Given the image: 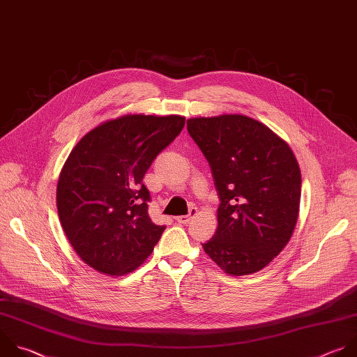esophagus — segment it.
<instances>
[{
	"mask_svg": "<svg viewBox=\"0 0 357 357\" xmlns=\"http://www.w3.org/2000/svg\"><path fill=\"white\" fill-rule=\"evenodd\" d=\"M197 213H199L197 208H192L188 215H178V217H176V221H178L179 224H188V222L192 220V217H195Z\"/></svg>",
	"mask_w": 357,
	"mask_h": 357,
	"instance_id": "34e87169",
	"label": "esophagus"
}]
</instances>
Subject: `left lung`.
Segmentation results:
<instances>
[{
  "label": "left lung",
  "instance_id": "obj_1",
  "mask_svg": "<svg viewBox=\"0 0 357 357\" xmlns=\"http://www.w3.org/2000/svg\"><path fill=\"white\" fill-rule=\"evenodd\" d=\"M220 199L217 229L204 252L228 275L259 272L278 257L297 224L301 172L289 147L244 114L188 119Z\"/></svg>",
  "mask_w": 357,
  "mask_h": 357
}]
</instances>
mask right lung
Masks as SVG:
<instances>
[{
	"label": "right lung",
	"instance_id": "1",
	"mask_svg": "<svg viewBox=\"0 0 357 357\" xmlns=\"http://www.w3.org/2000/svg\"><path fill=\"white\" fill-rule=\"evenodd\" d=\"M183 126L179 114H125L88 132L70 153L57 183L59 217L77 255L96 272L128 275L160 241L165 225L149 215L143 178Z\"/></svg>",
	"mask_w": 357,
	"mask_h": 357
}]
</instances>
